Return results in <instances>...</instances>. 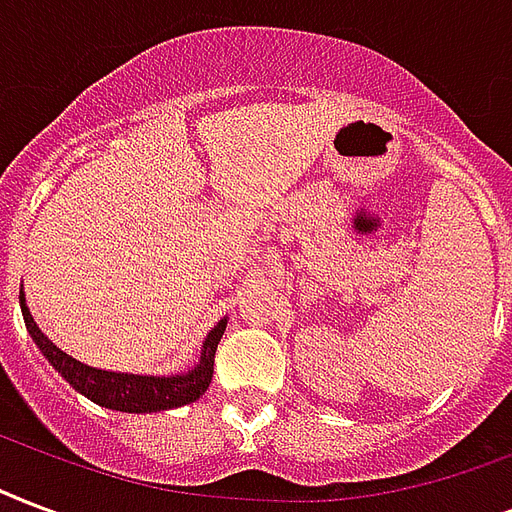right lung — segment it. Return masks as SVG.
<instances>
[{
    "mask_svg": "<svg viewBox=\"0 0 512 512\" xmlns=\"http://www.w3.org/2000/svg\"><path fill=\"white\" fill-rule=\"evenodd\" d=\"M21 311L26 330L37 343V349L45 354V360L69 381V384L93 400L101 408H112V411L123 413H158L179 408V405L195 403L204 395L209 384H212L214 373V351L220 343L222 333L228 319H220L212 327V333L206 335L204 349H201V360L193 370L177 373V376H134V373H115V370H99L91 365H83L80 360L69 357L61 351L56 343L50 341L48 335L42 333L37 322L31 319V311L26 306V295L21 287Z\"/></svg>",
    "mask_w": 512,
    "mask_h": 512,
    "instance_id": "right-lung-1",
    "label": "right lung"
}]
</instances>
